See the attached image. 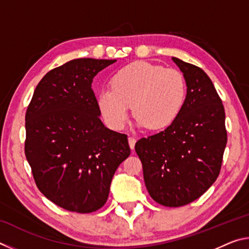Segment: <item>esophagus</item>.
<instances>
[{
  "mask_svg": "<svg viewBox=\"0 0 249 249\" xmlns=\"http://www.w3.org/2000/svg\"><path fill=\"white\" fill-rule=\"evenodd\" d=\"M128 144H129V147L132 149L135 148V144H136V138L133 137V136H129L128 137Z\"/></svg>",
  "mask_w": 249,
  "mask_h": 249,
  "instance_id": "obj_1",
  "label": "esophagus"
}]
</instances>
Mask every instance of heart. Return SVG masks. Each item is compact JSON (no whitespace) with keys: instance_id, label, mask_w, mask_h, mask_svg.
<instances>
[{"instance_id":"b5f03b06","label":"heart","mask_w":249,"mask_h":249,"mask_svg":"<svg viewBox=\"0 0 249 249\" xmlns=\"http://www.w3.org/2000/svg\"><path fill=\"white\" fill-rule=\"evenodd\" d=\"M185 99L187 84L178 70L136 61L113 75L109 88L99 92L96 103L109 127L123 128L133 105L138 125L160 130L178 119Z\"/></svg>"}]
</instances>
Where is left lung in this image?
<instances>
[{"label":"left lung","instance_id":"1","mask_svg":"<svg viewBox=\"0 0 249 249\" xmlns=\"http://www.w3.org/2000/svg\"><path fill=\"white\" fill-rule=\"evenodd\" d=\"M187 83L184 107L174 123L135 144L144 180L157 203L178 208L203 195L220 175L227 142L225 112L203 70L172 57Z\"/></svg>","mask_w":249,"mask_h":249}]
</instances>
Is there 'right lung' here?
I'll return each instance as SVG.
<instances>
[{
    "mask_svg": "<svg viewBox=\"0 0 249 249\" xmlns=\"http://www.w3.org/2000/svg\"><path fill=\"white\" fill-rule=\"evenodd\" d=\"M116 60L79 58L44 75L25 115V155L37 188L60 208L91 213L128 157L127 135L105 127L91 84Z\"/></svg>",
    "mask_w": 249,
    "mask_h": 249,
    "instance_id": "1",
    "label": "right lung"
}]
</instances>
